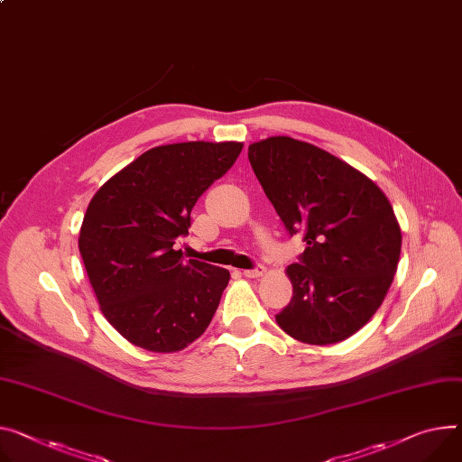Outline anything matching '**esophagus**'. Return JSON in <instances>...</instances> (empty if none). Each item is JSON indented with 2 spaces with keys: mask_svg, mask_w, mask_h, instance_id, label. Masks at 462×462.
I'll use <instances>...</instances> for the list:
<instances>
[{
  "mask_svg": "<svg viewBox=\"0 0 462 462\" xmlns=\"http://www.w3.org/2000/svg\"><path fill=\"white\" fill-rule=\"evenodd\" d=\"M264 273V266L263 264H255L254 268H250V270H244V275L245 277H250V279H254V277H261Z\"/></svg>",
  "mask_w": 462,
  "mask_h": 462,
  "instance_id": "esophagus-1",
  "label": "esophagus"
}]
</instances>
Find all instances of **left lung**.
Instances as JSON below:
<instances>
[{
	"label": "left lung",
	"instance_id": "left-lung-1",
	"mask_svg": "<svg viewBox=\"0 0 462 462\" xmlns=\"http://www.w3.org/2000/svg\"><path fill=\"white\" fill-rule=\"evenodd\" d=\"M247 159L291 236L305 242L287 268L294 292L277 326L305 344L346 340L393 285L402 252L393 205L365 173L291 136L255 142Z\"/></svg>",
	"mask_w": 462,
	"mask_h": 462
}]
</instances>
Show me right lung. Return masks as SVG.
<instances>
[{
	"label": "right lung",
	"mask_w": 462,
	"mask_h": 462,
	"mask_svg": "<svg viewBox=\"0 0 462 462\" xmlns=\"http://www.w3.org/2000/svg\"><path fill=\"white\" fill-rule=\"evenodd\" d=\"M240 142H181L142 153L105 183L79 233V252L103 316L131 344L187 347L208 328L229 272L183 259L198 198L235 164Z\"/></svg>",
	"instance_id": "1"
}]
</instances>
